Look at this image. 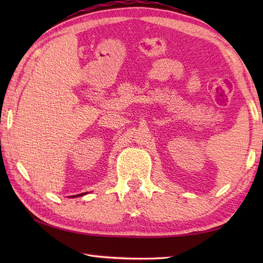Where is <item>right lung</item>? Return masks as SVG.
<instances>
[{"label": "right lung", "instance_id": "obj_1", "mask_svg": "<svg viewBox=\"0 0 263 263\" xmlns=\"http://www.w3.org/2000/svg\"><path fill=\"white\" fill-rule=\"evenodd\" d=\"M83 194H86V193H81V194H77V195H72L71 198H77V197H80V195H83Z\"/></svg>", "mask_w": 263, "mask_h": 263}]
</instances>
